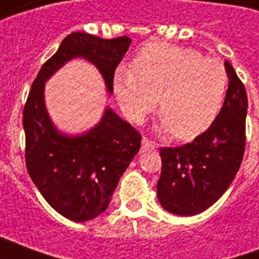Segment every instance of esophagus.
Wrapping results in <instances>:
<instances>
[{
	"label": "esophagus",
	"mask_w": 259,
	"mask_h": 259,
	"mask_svg": "<svg viewBox=\"0 0 259 259\" xmlns=\"http://www.w3.org/2000/svg\"><path fill=\"white\" fill-rule=\"evenodd\" d=\"M141 148L143 150H155L157 148V144L154 143V141L148 140V139H143V141H141Z\"/></svg>",
	"instance_id": "obj_1"
}]
</instances>
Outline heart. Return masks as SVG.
I'll list each match as a JSON object with an SVG mask.
<instances>
[{
  "instance_id": "heart-1",
  "label": "heart",
  "mask_w": 259,
  "mask_h": 259,
  "mask_svg": "<svg viewBox=\"0 0 259 259\" xmlns=\"http://www.w3.org/2000/svg\"><path fill=\"white\" fill-rule=\"evenodd\" d=\"M226 90L228 72L219 59L163 42L143 48L127 72L113 77V94L130 122L141 123L159 98V129L180 140H191L213 123Z\"/></svg>"
}]
</instances>
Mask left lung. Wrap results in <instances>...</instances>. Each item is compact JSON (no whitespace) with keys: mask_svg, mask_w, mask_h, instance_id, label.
Returning a JSON list of instances; mask_svg holds the SVG:
<instances>
[{"mask_svg":"<svg viewBox=\"0 0 259 259\" xmlns=\"http://www.w3.org/2000/svg\"><path fill=\"white\" fill-rule=\"evenodd\" d=\"M225 68L229 87L213 123L191 143L159 151L158 201L175 215L193 217L213 205L232 185L243 159L247 93L229 61Z\"/></svg>","mask_w":259,"mask_h":259,"instance_id":"left-lung-1","label":"left lung"}]
</instances>
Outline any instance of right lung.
I'll return each instance as SVG.
<instances>
[{
    "instance_id": "1",
    "label": "right lung",
    "mask_w": 259,
    "mask_h": 259,
    "mask_svg": "<svg viewBox=\"0 0 259 259\" xmlns=\"http://www.w3.org/2000/svg\"><path fill=\"white\" fill-rule=\"evenodd\" d=\"M130 42L127 36L104 40L84 31L69 34L42 65L26 101L22 122L27 172L48 204L73 222L91 221L107 209L120 176L140 150L141 136L109 107L90 130L61 132L46 107V83L69 61L81 58L101 73L111 96L115 69Z\"/></svg>"
}]
</instances>
